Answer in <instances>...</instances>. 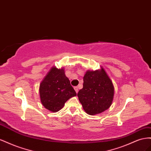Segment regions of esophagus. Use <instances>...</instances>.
I'll use <instances>...</instances> for the list:
<instances>
[{"label": "esophagus", "instance_id": "34e87169", "mask_svg": "<svg viewBox=\"0 0 151 151\" xmlns=\"http://www.w3.org/2000/svg\"><path fill=\"white\" fill-rule=\"evenodd\" d=\"M74 89H75V92H76V93H78V87H74Z\"/></svg>", "mask_w": 151, "mask_h": 151}]
</instances>
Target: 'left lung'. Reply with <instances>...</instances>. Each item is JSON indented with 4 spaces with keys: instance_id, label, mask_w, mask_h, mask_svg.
Wrapping results in <instances>:
<instances>
[{
    "instance_id": "obj_1",
    "label": "left lung",
    "mask_w": 151,
    "mask_h": 151,
    "mask_svg": "<svg viewBox=\"0 0 151 151\" xmlns=\"http://www.w3.org/2000/svg\"><path fill=\"white\" fill-rule=\"evenodd\" d=\"M114 88L104 68L88 70L83 77V88L78 93V99L84 111L90 115L99 114L111 106Z\"/></svg>"
}]
</instances>
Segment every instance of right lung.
I'll use <instances>...</instances> for the list:
<instances>
[{"mask_svg":"<svg viewBox=\"0 0 151 151\" xmlns=\"http://www.w3.org/2000/svg\"><path fill=\"white\" fill-rule=\"evenodd\" d=\"M64 73V68L52 67L40 83V101L45 108L50 111H59L69 99L76 96Z\"/></svg>","mask_w":151,"mask_h":151,"instance_id":"obj_1","label":"right lung"}]
</instances>
